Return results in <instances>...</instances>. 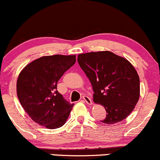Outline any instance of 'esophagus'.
I'll use <instances>...</instances> for the list:
<instances>
[{
	"label": "esophagus",
	"instance_id": "obj_1",
	"mask_svg": "<svg viewBox=\"0 0 160 160\" xmlns=\"http://www.w3.org/2000/svg\"><path fill=\"white\" fill-rule=\"evenodd\" d=\"M82 98V101H83L84 102H86V103L87 104H92V102L91 98H89V97L86 96V95H83Z\"/></svg>",
	"mask_w": 160,
	"mask_h": 160
}]
</instances>
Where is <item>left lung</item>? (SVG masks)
<instances>
[{"label":"left lung","mask_w":160,"mask_h":160,"mask_svg":"<svg viewBox=\"0 0 160 160\" xmlns=\"http://www.w3.org/2000/svg\"><path fill=\"white\" fill-rule=\"evenodd\" d=\"M78 62L92 86L95 103L105 108L101 122L114 124L133 111L140 95V80L128 60L109 51L80 54Z\"/></svg>","instance_id":"left-lung-1"}]
</instances>
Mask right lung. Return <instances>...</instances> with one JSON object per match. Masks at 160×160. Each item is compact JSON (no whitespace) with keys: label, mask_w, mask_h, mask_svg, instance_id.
I'll return each mask as SVG.
<instances>
[{"label":"right lung","mask_w":160,"mask_h":160,"mask_svg":"<svg viewBox=\"0 0 160 160\" xmlns=\"http://www.w3.org/2000/svg\"><path fill=\"white\" fill-rule=\"evenodd\" d=\"M76 62V56H43L25 66L16 83L18 98L34 122L49 129L65 123L74 104L57 90V82Z\"/></svg>","instance_id":"add662e5"}]
</instances>
